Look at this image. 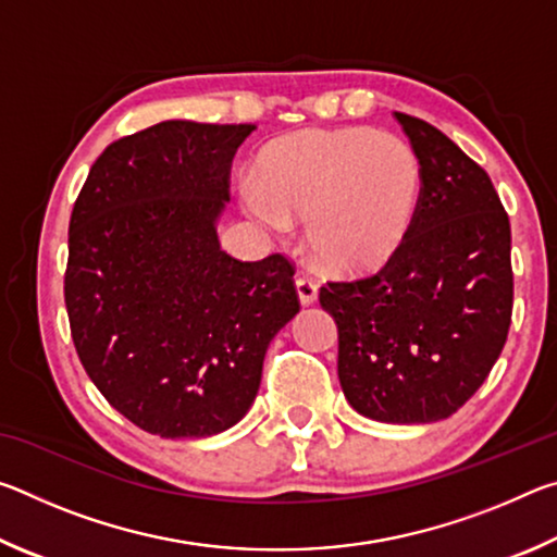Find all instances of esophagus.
<instances>
[{"label":"esophagus","mask_w":557,"mask_h":557,"mask_svg":"<svg viewBox=\"0 0 557 557\" xmlns=\"http://www.w3.org/2000/svg\"><path fill=\"white\" fill-rule=\"evenodd\" d=\"M297 295H299V301L305 307H309V305H314L317 301V295H319V287H317V282L314 280H309V277H297Z\"/></svg>","instance_id":"obj_1"}]
</instances>
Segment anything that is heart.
<instances>
[{
  "instance_id": "1",
  "label": "heart",
  "mask_w": 557,
  "mask_h": 557,
  "mask_svg": "<svg viewBox=\"0 0 557 557\" xmlns=\"http://www.w3.org/2000/svg\"><path fill=\"white\" fill-rule=\"evenodd\" d=\"M420 199L414 149L371 127L295 132L260 154L258 182H240L252 219L275 231L305 219L312 256L344 275L388 262L408 238Z\"/></svg>"
}]
</instances>
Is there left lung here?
<instances>
[{
  "label": "left lung",
  "instance_id": "8db88e82",
  "mask_svg": "<svg viewBox=\"0 0 557 557\" xmlns=\"http://www.w3.org/2000/svg\"><path fill=\"white\" fill-rule=\"evenodd\" d=\"M422 166L408 238L371 277L326 282L338 381L356 412L418 425L457 412L502 356L513 309L511 223L492 178L430 122L395 112Z\"/></svg>",
  "mask_w": 557,
  "mask_h": 557
}]
</instances>
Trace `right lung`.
Masks as SVG:
<instances>
[{
  "instance_id": "1",
  "label": "right lung",
  "mask_w": 557,
  "mask_h": 557,
  "mask_svg": "<svg viewBox=\"0 0 557 557\" xmlns=\"http://www.w3.org/2000/svg\"><path fill=\"white\" fill-rule=\"evenodd\" d=\"M252 129L166 120L122 137L73 206L63 295L75 351L112 408L159 437L233 428L272 336L299 312L285 256L235 260L215 233Z\"/></svg>"
}]
</instances>
